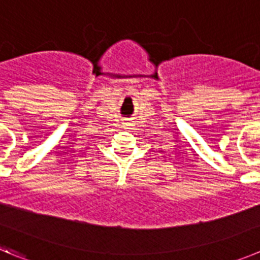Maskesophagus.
<instances>
[{
	"instance_id": "1",
	"label": "esophagus",
	"mask_w": 260,
	"mask_h": 260,
	"mask_svg": "<svg viewBox=\"0 0 260 260\" xmlns=\"http://www.w3.org/2000/svg\"><path fill=\"white\" fill-rule=\"evenodd\" d=\"M127 125H128V124H125V123H124V124H123V127H127Z\"/></svg>"
}]
</instances>
